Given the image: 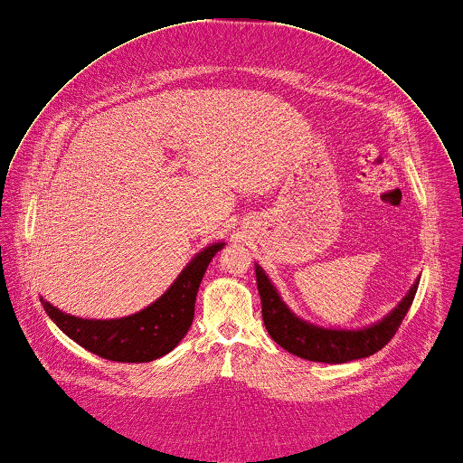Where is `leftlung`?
Returning <instances> with one entry per match:
<instances>
[{"label": "left lung", "instance_id": "obj_1", "mask_svg": "<svg viewBox=\"0 0 463 463\" xmlns=\"http://www.w3.org/2000/svg\"><path fill=\"white\" fill-rule=\"evenodd\" d=\"M255 275L262 302V320L269 336L295 356L324 364H345L380 351L400 327L420 282L418 277L405 297L378 322L356 329H342L317 326L300 318L282 300L277 288L257 262Z\"/></svg>", "mask_w": 463, "mask_h": 463}]
</instances>
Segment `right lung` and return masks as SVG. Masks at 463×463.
<instances>
[{
	"label": "right lung",
	"instance_id": "right-lung-1",
	"mask_svg": "<svg viewBox=\"0 0 463 463\" xmlns=\"http://www.w3.org/2000/svg\"><path fill=\"white\" fill-rule=\"evenodd\" d=\"M224 242L203 248L183 268L172 286L145 309L121 318H81L40 297L47 315L76 344L114 362H152L168 354L188 333L204 271Z\"/></svg>",
	"mask_w": 463,
	"mask_h": 463
}]
</instances>
